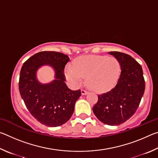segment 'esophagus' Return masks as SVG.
<instances>
[{
	"label": "esophagus",
	"mask_w": 158,
	"mask_h": 158,
	"mask_svg": "<svg viewBox=\"0 0 158 158\" xmlns=\"http://www.w3.org/2000/svg\"><path fill=\"white\" fill-rule=\"evenodd\" d=\"M81 94H82V95H86L87 93H88L87 90H85V89H81Z\"/></svg>",
	"instance_id": "34e87169"
}]
</instances>
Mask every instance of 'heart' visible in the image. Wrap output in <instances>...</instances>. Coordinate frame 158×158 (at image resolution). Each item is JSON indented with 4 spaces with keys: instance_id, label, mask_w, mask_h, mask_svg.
Wrapping results in <instances>:
<instances>
[{
    "instance_id": "b5f03b06",
    "label": "heart",
    "mask_w": 158,
    "mask_h": 158,
    "mask_svg": "<svg viewBox=\"0 0 158 158\" xmlns=\"http://www.w3.org/2000/svg\"><path fill=\"white\" fill-rule=\"evenodd\" d=\"M121 64L114 56L89 55L74 61L65 70L68 80L74 85L81 84L83 77L90 89L96 92H105L116 84L121 75Z\"/></svg>"
}]
</instances>
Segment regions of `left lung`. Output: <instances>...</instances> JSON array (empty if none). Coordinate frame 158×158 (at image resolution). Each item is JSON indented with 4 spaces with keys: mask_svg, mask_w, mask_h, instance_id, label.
I'll return each instance as SVG.
<instances>
[{
    "mask_svg": "<svg viewBox=\"0 0 158 158\" xmlns=\"http://www.w3.org/2000/svg\"><path fill=\"white\" fill-rule=\"evenodd\" d=\"M121 64V75L115 87L98 95L93 113L103 123L118 125L132 117L139 105L145 90L142 68L130 55L118 52H109Z\"/></svg>",
    "mask_w": 158,
    "mask_h": 158,
    "instance_id": "left-lung-1",
    "label": "left lung"
}]
</instances>
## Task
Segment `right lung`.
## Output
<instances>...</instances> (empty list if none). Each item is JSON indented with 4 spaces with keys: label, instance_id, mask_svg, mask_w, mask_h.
I'll return each mask as SVG.
<instances>
[{
    "label": "right lung",
    "instance_id": "obj_1",
    "mask_svg": "<svg viewBox=\"0 0 158 158\" xmlns=\"http://www.w3.org/2000/svg\"><path fill=\"white\" fill-rule=\"evenodd\" d=\"M69 58L56 52L37 53L23 63L20 71L19 89L20 95L31 114L40 123L57 127L70 118L74 104L81 96V90H72L65 84L64 69ZM48 64L56 71V79L42 85L35 77L36 69Z\"/></svg>",
    "mask_w": 158,
    "mask_h": 158
}]
</instances>
